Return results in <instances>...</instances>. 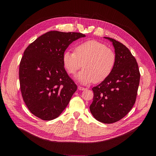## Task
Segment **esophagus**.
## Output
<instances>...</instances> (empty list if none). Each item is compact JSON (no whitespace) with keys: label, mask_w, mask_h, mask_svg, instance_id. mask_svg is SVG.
<instances>
[{"label":"esophagus","mask_w":156,"mask_h":156,"mask_svg":"<svg viewBox=\"0 0 156 156\" xmlns=\"http://www.w3.org/2000/svg\"><path fill=\"white\" fill-rule=\"evenodd\" d=\"M78 90H86L85 88L82 87H80V86H79L78 87Z\"/></svg>","instance_id":"1"}]
</instances>
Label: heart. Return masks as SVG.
<instances>
[{
    "label": "heart",
    "mask_w": 156,
    "mask_h": 156,
    "mask_svg": "<svg viewBox=\"0 0 156 156\" xmlns=\"http://www.w3.org/2000/svg\"><path fill=\"white\" fill-rule=\"evenodd\" d=\"M116 61V54L104 44L97 40H89L78 45L75 52L66 50L62 54V62L70 75H75L80 83L88 85L93 81L101 83L112 72Z\"/></svg>",
    "instance_id": "b5f03b06"
}]
</instances>
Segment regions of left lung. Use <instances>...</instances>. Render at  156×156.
I'll list each match as a JSON object with an SVG mask.
<instances>
[{
	"label": "left lung",
	"instance_id": "8db88e82",
	"mask_svg": "<svg viewBox=\"0 0 156 156\" xmlns=\"http://www.w3.org/2000/svg\"><path fill=\"white\" fill-rule=\"evenodd\" d=\"M116 61L110 76L94 87L90 105L93 116L106 124L115 122L130 111L135 103L140 74L135 57L122 44L109 37Z\"/></svg>",
	"mask_w": 156,
	"mask_h": 156
}]
</instances>
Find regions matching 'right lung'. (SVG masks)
I'll return each mask as SVG.
<instances>
[{
  "label": "right lung",
  "instance_id": "1",
  "mask_svg": "<svg viewBox=\"0 0 156 156\" xmlns=\"http://www.w3.org/2000/svg\"><path fill=\"white\" fill-rule=\"evenodd\" d=\"M81 33L48 31L23 53L19 77L23 101L30 111L43 120L58 117L67 107L77 86L64 68L62 54Z\"/></svg>",
  "mask_w": 156,
  "mask_h": 156
}]
</instances>
